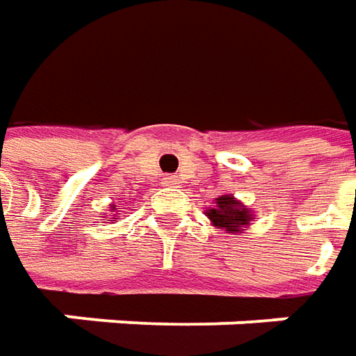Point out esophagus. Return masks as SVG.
<instances>
[{"instance_id":"esophagus-1","label":"esophagus","mask_w":356,"mask_h":356,"mask_svg":"<svg viewBox=\"0 0 356 356\" xmlns=\"http://www.w3.org/2000/svg\"><path fill=\"white\" fill-rule=\"evenodd\" d=\"M165 185L167 187H173V185H177V177H175V175H167Z\"/></svg>"}]
</instances>
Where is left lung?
<instances>
[{"label":"left lung","mask_w":356,"mask_h":356,"mask_svg":"<svg viewBox=\"0 0 356 356\" xmlns=\"http://www.w3.org/2000/svg\"><path fill=\"white\" fill-rule=\"evenodd\" d=\"M207 216L211 218V222L216 228H225L230 234L242 232L244 228L250 225L252 220L250 211L242 202L236 201L232 195L216 197L213 209L207 211Z\"/></svg>","instance_id":"obj_1"}]
</instances>
